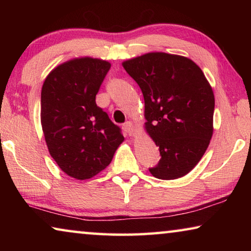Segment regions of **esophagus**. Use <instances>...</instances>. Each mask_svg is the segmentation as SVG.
<instances>
[{
    "instance_id": "esophagus-1",
    "label": "esophagus",
    "mask_w": 251,
    "mask_h": 251,
    "mask_svg": "<svg viewBox=\"0 0 251 251\" xmlns=\"http://www.w3.org/2000/svg\"><path fill=\"white\" fill-rule=\"evenodd\" d=\"M124 129L127 134H128L129 136H133L135 134V127L133 125V123L130 122H126L124 124Z\"/></svg>"
}]
</instances>
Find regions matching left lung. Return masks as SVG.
<instances>
[{
    "label": "left lung",
    "instance_id": "obj_1",
    "mask_svg": "<svg viewBox=\"0 0 251 251\" xmlns=\"http://www.w3.org/2000/svg\"><path fill=\"white\" fill-rule=\"evenodd\" d=\"M123 66L141 87L146 129L159 147L151 174L166 180L185 176L212 136L215 97L202 71L192 59L166 53H148Z\"/></svg>",
    "mask_w": 251,
    "mask_h": 251
}]
</instances>
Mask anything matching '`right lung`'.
<instances>
[{
	"label": "right lung",
	"mask_w": 251,
	"mask_h": 251,
	"mask_svg": "<svg viewBox=\"0 0 251 251\" xmlns=\"http://www.w3.org/2000/svg\"><path fill=\"white\" fill-rule=\"evenodd\" d=\"M110 64L75 58L54 69L41 92V122L45 142L63 172L88 179L108 166L124 141L122 129L96 104V94Z\"/></svg>",
	"instance_id": "obj_1"
}]
</instances>
